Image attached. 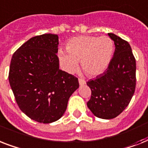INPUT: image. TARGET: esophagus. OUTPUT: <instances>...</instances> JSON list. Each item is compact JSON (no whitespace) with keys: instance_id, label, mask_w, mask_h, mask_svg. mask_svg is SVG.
I'll return each instance as SVG.
<instances>
[{"instance_id":"1","label":"esophagus","mask_w":148,"mask_h":148,"mask_svg":"<svg viewBox=\"0 0 148 148\" xmlns=\"http://www.w3.org/2000/svg\"><path fill=\"white\" fill-rule=\"evenodd\" d=\"M78 81H79V84H80V85H84V84H86L85 80H84V79L79 78Z\"/></svg>"}]
</instances>
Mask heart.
<instances>
[{
  "mask_svg": "<svg viewBox=\"0 0 148 148\" xmlns=\"http://www.w3.org/2000/svg\"><path fill=\"white\" fill-rule=\"evenodd\" d=\"M66 51H59L63 68L71 73L76 71L78 62L89 76L103 73L110 63L114 53V43L109 37L101 38L80 36L67 42Z\"/></svg>",
  "mask_w": 148,
  "mask_h": 148,
  "instance_id": "1",
  "label": "heart"
}]
</instances>
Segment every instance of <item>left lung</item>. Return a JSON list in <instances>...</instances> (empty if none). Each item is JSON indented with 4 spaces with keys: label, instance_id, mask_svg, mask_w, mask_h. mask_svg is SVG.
<instances>
[{
    "label": "left lung",
    "instance_id": "left-lung-1",
    "mask_svg": "<svg viewBox=\"0 0 148 148\" xmlns=\"http://www.w3.org/2000/svg\"><path fill=\"white\" fill-rule=\"evenodd\" d=\"M108 35L115 45L110 64L103 74L87 82L91 90L87 105L102 119L118 116L129 104L136 87V60L131 46L114 34Z\"/></svg>",
    "mask_w": 148,
    "mask_h": 148
}]
</instances>
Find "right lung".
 <instances>
[{
    "label": "right lung",
    "mask_w": 148,
    "mask_h": 148,
    "mask_svg": "<svg viewBox=\"0 0 148 148\" xmlns=\"http://www.w3.org/2000/svg\"><path fill=\"white\" fill-rule=\"evenodd\" d=\"M58 36L45 34L29 39L15 51L9 82L17 105L31 119L49 124L60 119L78 79L59 69Z\"/></svg>",
    "instance_id": "add662e5"
}]
</instances>
